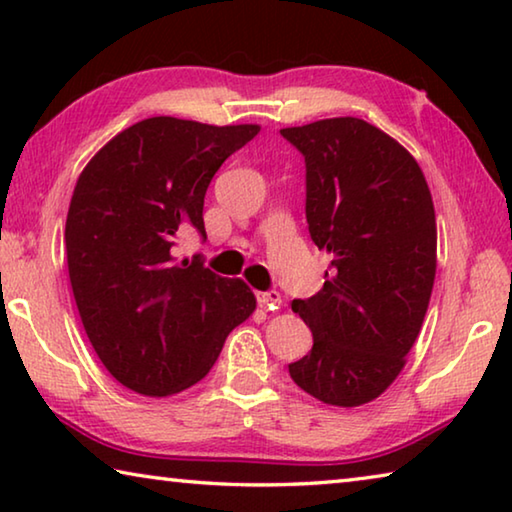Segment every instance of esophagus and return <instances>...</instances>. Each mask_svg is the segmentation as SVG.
<instances>
[{
    "label": "esophagus",
    "mask_w": 512,
    "mask_h": 512,
    "mask_svg": "<svg viewBox=\"0 0 512 512\" xmlns=\"http://www.w3.org/2000/svg\"><path fill=\"white\" fill-rule=\"evenodd\" d=\"M257 302L262 307H266V309H277L282 305V296H280V291H275V289H271V291H257Z\"/></svg>",
    "instance_id": "1"
}]
</instances>
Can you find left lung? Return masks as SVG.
I'll return each instance as SVG.
<instances>
[{"label": "left lung", "instance_id": "8db88e82", "mask_svg": "<svg viewBox=\"0 0 512 512\" xmlns=\"http://www.w3.org/2000/svg\"><path fill=\"white\" fill-rule=\"evenodd\" d=\"M305 158L311 241L332 253L316 296L293 300L314 345L289 375L334 406L375 400L406 363L436 277V212L413 155L357 117L282 128Z\"/></svg>", "mask_w": 512, "mask_h": 512}]
</instances>
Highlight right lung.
<instances>
[{
  "label": "right lung",
  "mask_w": 512,
  "mask_h": 512,
  "mask_svg": "<svg viewBox=\"0 0 512 512\" xmlns=\"http://www.w3.org/2000/svg\"><path fill=\"white\" fill-rule=\"evenodd\" d=\"M259 133L176 117L137 121L79 176L65 223L69 282L85 334L119 384L167 397L201 381L228 334L255 311L244 280L173 246L194 228L221 164Z\"/></svg>",
  "instance_id": "add662e5"
}]
</instances>
